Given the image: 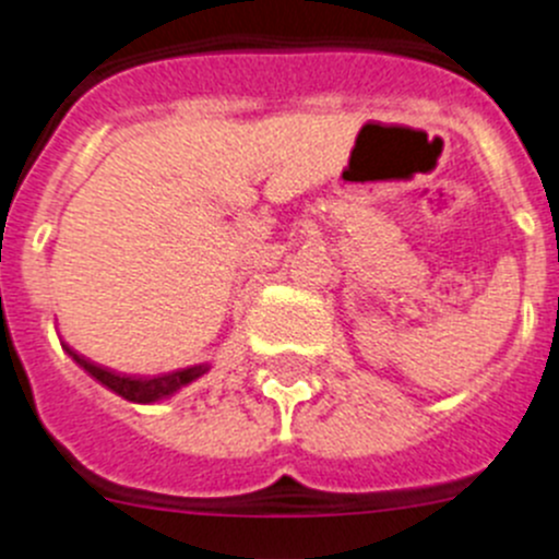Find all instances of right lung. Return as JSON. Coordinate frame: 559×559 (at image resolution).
Returning <instances> with one entry per match:
<instances>
[{
    "label": "right lung",
    "instance_id": "1",
    "mask_svg": "<svg viewBox=\"0 0 559 559\" xmlns=\"http://www.w3.org/2000/svg\"><path fill=\"white\" fill-rule=\"evenodd\" d=\"M66 353L85 369L91 378H96L98 383L107 385L109 391H115L118 397L129 400V403H140V405H148V403H159V400H168L174 397L176 391H181L185 385H190L192 380H198L201 374L209 372V364H198V367L190 369H179V372H170V374H162V378H151V380H140V378H127V374H115L109 369L98 367V364H91L87 358L76 356L68 344H62Z\"/></svg>",
    "mask_w": 559,
    "mask_h": 559
}]
</instances>
